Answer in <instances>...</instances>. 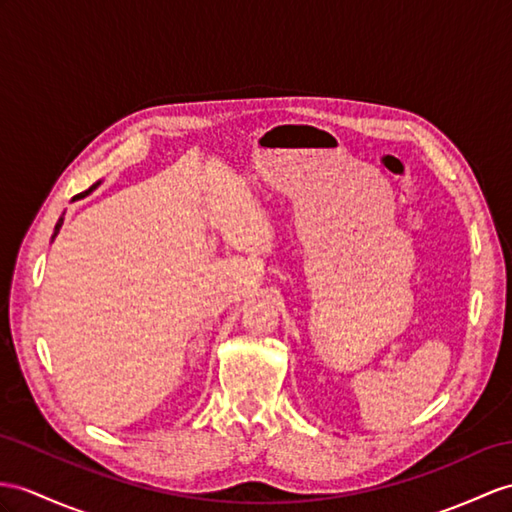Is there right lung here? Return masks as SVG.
Listing matches in <instances>:
<instances>
[{"mask_svg": "<svg viewBox=\"0 0 512 512\" xmlns=\"http://www.w3.org/2000/svg\"><path fill=\"white\" fill-rule=\"evenodd\" d=\"M97 186H99V182L97 184H93L91 186V189L89 191H84V193H80V195H76V197H73V202H76V199H82V197H86V195H91L95 189H97ZM62 223H65V213H62V217L58 219V223H56V228H54V234H52V241L56 239V236H58V232H60V228H62Z\"/></svg>", "mask_w": 512, "mask_h": 512, "instance_id": "obj_1", "label": "right lung"}]
</instances>
